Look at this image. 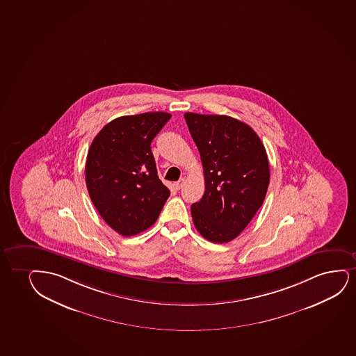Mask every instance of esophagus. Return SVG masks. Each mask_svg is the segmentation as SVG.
<instances>
[{"label": "esophagus", "instance_id": "obj_1", "mask_svg": "<svg viewBox=\"0 0 356 356\" xmlns=\"http://www.w3.org/2000/svg\"><path fill=\"white\" fill-rule=\"evenodd\" d=\"M185 183V178H180L178 181H175L173 183V188L176 190L181 189V186H183V184Z\"/></svg>", "mask_w": 356, "mask_h": 356}]
</instances>
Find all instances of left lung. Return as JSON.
I'll list each match as a JSON object with an SVG mask.
<instances>
[{
	"mask_svg": "<svg viewBox=\"0 0 356 356\" xmlns=\"http://www.w3.org/2000/svg\"><path fill=\"white\" fill-rule=\"evenodd\" d=\"M204 173L206 190L191 206L194 225L209 242L227 243L261 207L270 184L266 149L245 122L227 115L185 113Z\"/></svg>",
	"mask_w": 356,
	"mask_h": 356,
	"instance_id": "8db88e82",
	"label": "left lung"
}]
</instances>
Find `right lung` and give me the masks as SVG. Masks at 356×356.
<instances>
[{"instance_id": "right-lung-1", "label": "right lung", "mask_w": 356, "mask_h": 356, "mask_svg": "<svg viewBox=\"0 0 356 356\" xmlns=\"http://www.w3.org/2000/svg\"><path fill=\"white\" fill-rule=\"evenodd\" d=\"M170 119L165 112L117 118L99 131L88 152L86 181L91 201L124 237L153 225L171 194L159 179L150 148Z\"/></svg>"}]
</instances>
